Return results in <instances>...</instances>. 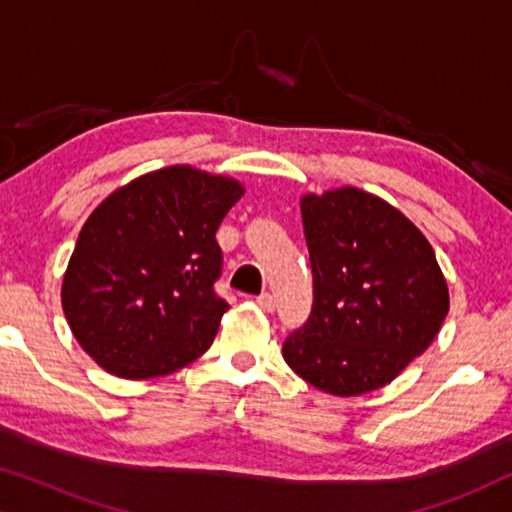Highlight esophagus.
I'll return each mask as SVG.
<instances>
[{"label": "esophagus", "mask_w": 512, "mask_h": 512, "mask_svg": "<svg viewBox=\"0 0 512 512\" xmlns=\"http://www.w3.org/2000/svg\"><path fill=\"white\" fill-rule=\"evenodd\" d=\"M256 303H258V307H263L265 312L275 310V296H272V293H268V291L261 293V296L256 298Z\"/></svg>", "instance_id": "obj_1"}]
</instances>
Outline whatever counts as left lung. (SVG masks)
Listing matches in <instances>:
<instances>
[{
    "mask_svg": "<svg viewBox=\"0 0 512 512\" xmlns=\"http://www.w3.org/2000/svg\"><path fill=\"white\" fill-rule=\"evenodd\" d=\"M300 212L314 303L284 361L326 394H368L438 335L450 310L443 270L422 230L361 188L310 193Z\"/></svg>",
    "mask_w": 512,
    "mask_h": 512,
    "instance_id": "8db88e82",
    "label": "left lung"
}]
</instances>
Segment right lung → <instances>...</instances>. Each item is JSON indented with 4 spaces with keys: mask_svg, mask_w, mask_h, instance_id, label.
<instances>
[{
    "mask_svg": "<svg viewBox=\"0 0 512 512\" xmlns=\"http://www.w3.org/2000/svg\"><path fill=\"white\" fill-rule=\"evenodd\" d=\"M240 181L172 165L102 200L62 279V310L97 366L149 380L205 354L228 303L216 296L223 216Z\"/></svg>",
    "mask_w": 512,
    "mask_h": 512,
    "instance_id": "obj_1",
    "label": "right lung"
}]
</instances>
